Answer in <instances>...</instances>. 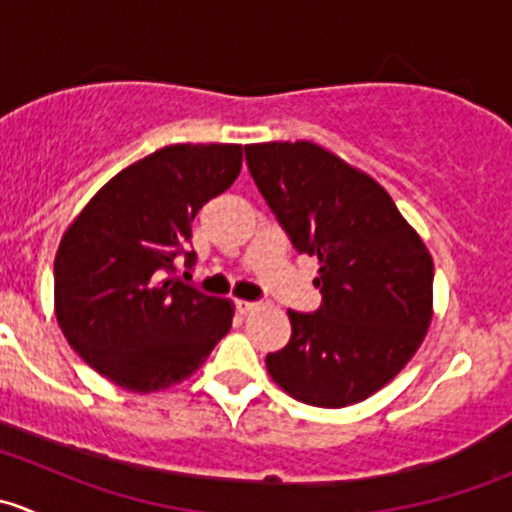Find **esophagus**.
Returning <instances> with one entry per match:
<instances>
[{
	"mask_svg": "<svg viewBox=\"0 0 512 512\" xmlns=\"http://www.w3.org/2000/svg\"><path fill=\"white\" fill-rule=\"evenodd\" d=\"M235 307H237V312H240V314H250V312H255L257 304L255 302H247V299H237Z\"/></svg>",
	"mask_w": 512,
	"mask_h": 512,
	"instance_id": "1",
	"label": "esophagus"
}]
</instances>
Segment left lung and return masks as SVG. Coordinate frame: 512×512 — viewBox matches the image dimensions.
I'll return each mask as SVG.
<instances>
[{"label":"left lung","mask_w":512,"mask_h":512,"mask_svg":"<svg viewBox=\"0 0 512 512\" xmlns=\"http://www.w3.org/2000/svg\"><path fill=\"white\" fill-rule=\"evenodd\" d=\"M245 160L294 250L319 260L322 304L289 309L292 337L267 354V371L302 404H359L426 337L431 255L376 180L317 143H257Z\"/></svg>","instance_id":"left-lung-1"}]
</instances>
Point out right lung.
Here are the masks:
<instances>
[{"instance_id": "obj_1", "label": "right lung", "mask_w": 512, "mask_h": 512, "mask_svg": "<svg viewBox=\"0 0 512 512\" xmlns=\"http://www.w3.org/2000/svg\"><path fill=\"white\" fill-rule=\"evenodd\" d=\"M242 146L178 143L108 180L61 237L56 319L89 366L136 394L168 389L205 364L230 332V299L175 277L195 215L225 193Z\"/></svg>"}]
</instances>
